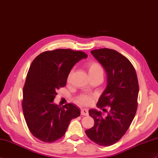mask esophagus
I'll use <instances>...</instances> for the list:
<instances>
[{
  "instance_id": "34e87169",
  "label": "esophagus",
  "mask_w": 158,
  "mask_h": 158,
  "mask_svg": "<svg viewBox=\"0 0 158 158\" xmlns=\"http://www.w3.org/2000/svg\"><path fill=\"white\" fill-rule=\"evenodd\" d=\"M81 115H83V116H88V115H89L88 110L85 109V108L81 109Z\"/></svg>"
}]
</instances>
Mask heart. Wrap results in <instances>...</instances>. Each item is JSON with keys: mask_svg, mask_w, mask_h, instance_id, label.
Segmentation results:
<instances>
[{"mask_svg": "<svg viewBox=\"0 0 158 158\" xmlns=\"http://www.w3.org/2000/svg\"><path fill=\"white\" fill-rule=\"evenodd\" d=\"M87 70L88 71V74L89 76L93 75H103V69H102V67L96 62H90L89 63H87L86 65ZM71 77V73L69 75L67 80L68 81L70 80ZM78 103L83 105H87L91 103L92 102V97L89 95L86 94H82L77 98Z\"/></svg>", "mask_w": 158, "mask_h": 158, "instance_id": "obj_1", "label": "heart"}]
</instances>
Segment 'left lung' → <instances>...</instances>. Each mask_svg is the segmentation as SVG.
<instances>
[{
  "instance_id": "left-lung-1",
  "label": "left lung",
  "mask_w": 158,
  "mask_h": 158,
  "mask_svg": "<svg viewBox=\"0 0 158 158\" xmlns=\"http://www.w3.org/2000/svg\"><path fill=\"white\" fill-rule=\"evenodd\" d=\"M104 69L107 85L97 103L99 108L110 106L107 116L90 109L94 125L86 130L87 136L101 146H110L119 141L133 121L137 108L139 83L136 71L127 58L114 50L101 48L91 51Z\"/></svg>"
}]
</instances>
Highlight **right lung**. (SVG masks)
Segmentation results:
<instances>
[{
	"label": "right lung",
	"instance_id": "obj_1",
	"mask_svg": "<svg viewBox=\"0 0 158 158\" xmlns=\"http://www.w3.org/2000/svg\"><path fill=\"white\" fill-rule=\"evenodd\" d=\"M87 55L81 51L57 49L36 57L29 67L23 89L22 107L31 134L39 140L52 143L64 135L69 123L81 114L73 104L54 103L56 91L66 85L74 65Z\"/></svg>",
	"mask_w": 158,
	"mask_h": 158
}]
</instances>
